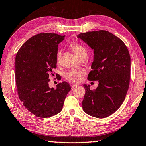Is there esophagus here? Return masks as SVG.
Masks as SVG:
<instances>
[{"instance_id": "esophagus-1", "label": "esophagus", "mask_w": 146, "mask_h": 146, "mask_svg": "<svg viewBox=\"0 0 146 146\" xmlns=\"http://www.w3.org/2000/svg\"><path fill=\"white\" fill-rule=\"evenodd\" d=\"M77 85H71V88L72 89H73V88H76V87H77Z\"/></svg>"}]
</instances>
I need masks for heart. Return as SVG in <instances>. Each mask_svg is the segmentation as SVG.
Segmentation results:
<instances>
[{
	"instance_id": "1",
	"label": "heart",
	"mask_w": 146,
	"mask_h": 146,
	"mask_svg": "<svg viewBox=\"0 0 146 146\" xmlns=\"http://www.w3.org/2000/svg\"><path fill=\"white\" fill-rule=\"evenodd\" d=\"M70 47L73 51L74 54L76 55L79 58L82 55L86 54L87 52L86 48L84 47L82 44L78 42H74L70 43ZM61 51H58L57 52L56 57V61L57 64H60L61 61ZM83 75V72L80 70H69L67 73L66 74L65 77L67 80L70 82L74 83H79L82 80V77Z\"/></svg>"
}]
</instances>
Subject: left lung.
Segmentation results:
<instances>
[{
	"mask_svg": "<svg viewBox=\"0 0 146 146\" xmlns=\"http://www.w3.org/2000/svg\"><path fill=\"white\" fill-rule=\"evenodd\" d=\"M94 51L91 71L88 79L98 80L96 90L83 85L85 94L83 111L97 118L111 115L120 107L129 89L131 60L129 52L121 39L106 30L80 33L77 36Z\"/></svg>",
	"mask_w": 146,
	"mask_h": 146,
	"instance_id": "left-lung-1",
	"label": "left lung"
}]
</instances>
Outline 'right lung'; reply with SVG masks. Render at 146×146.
<instances>
[{"label":"right lung","mask_w":146,"mask_h":146,"mask_svg":"<svg viewBox=\"0 0 146 146\" xmlns=\"http://www.w3.org/2000/svg\"><path fill=\"white\" fill-rule=\"evenodd\" d=\"M64 37L56 33L35 35L21 46L16 56V83L19 99L30 113L39 117L59 113L70 90L66 82L58 83L56 90L48 86L49 76L56 68L58 45Z\"/></svg>","instance_id":"1"}]
</instances>
